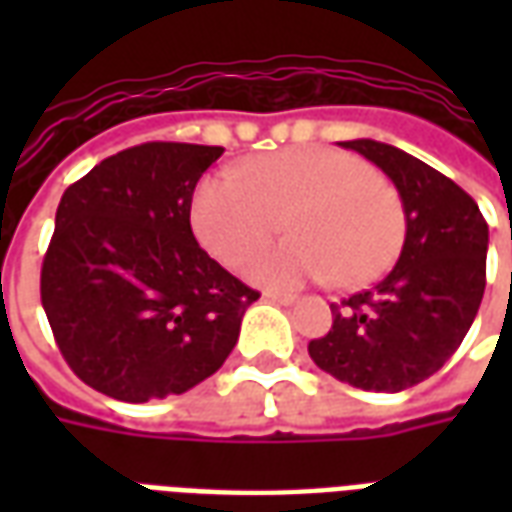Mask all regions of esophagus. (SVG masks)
Segmentation results:
<instances>
[{
  "mask_svg": "<svg viewBox=\"0 0 512 512\" xmlns=\"http://www.w3.org/2000/svg\"><path fill=\"white\" fill-rule=\"evenodd\" d=\"M266 299L277 301V304H293V301H296V296H293V293H274V290H268Z\"/></svg>",
  "mask_w": 512,
  "mask_h": 512,
  "instance_id": "34e87169",
  "label": "esophagus"
}]
</instances>
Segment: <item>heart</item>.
Instances as JSON below:
<instances>
[{"instance_id": "1", "label": "heart", "mask_w": 512, "mask_h": 512, "mask_svg": "<svg viewBox=\"0 0 512 512\" xmlns=\"http://www.w3.org/2000/svg\"><path fill=\"white\" fill-rule=\"evenodd\" d=\"M288 241L257 255L249 277L288 288L332 279L345 290L384 277L406 241L397 189L348 150L285 147L249 158L241 178L216 172L191 197V227L219 263L241 268L282 230Z\"/></svg>"}]
</instances>
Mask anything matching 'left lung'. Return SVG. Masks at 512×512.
<instances>
[{"label": "left lung", "instance_id": "1", "mask_svg": "<svg viewBox=\"0 0 512 512\" xmlns=\"http://www.w3.org/2000/svg\"><path fill=\"white\" fill-rule=\"evenodd\" d=\"M392 178L406 208L395 268L332 304V329L310 340L315 365L367 392H403L444 367L480 310L488 224L439 169L376 139L340 142Z\"/></svg>", "mask_w": 512, "mask_h": 512}]
</instances>
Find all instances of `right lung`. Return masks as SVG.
Listing matches in <instances>:
<instances>
[{"mask_svg":"<svg viewBox=\"0 0 512 512\" xmlns=\"http://www.w3.org/2000/svg\"><path fill=\"white\" fill-rule=\"evenodd\" d=\"M224 147L145 142L62 194L40 268L60 354L84 384L126 403L183 395L238 343L260 293L191 233V197Z\"/></svg>","mask_w":512,"mask_h":512,"instance_id":"1","label":"right lung"}]
</instances>
